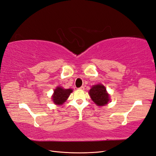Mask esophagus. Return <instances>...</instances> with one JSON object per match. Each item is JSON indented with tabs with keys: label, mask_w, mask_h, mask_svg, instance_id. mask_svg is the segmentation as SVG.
<instances>
[{
	"label": "esophagus",
	"mask_w": 156,
	"mask_h": 156,
	"mask_svg": "<svg viewBox=\"0 0 156 156\" xmlns=\"http://www.w3.org/2000/svg\"><path fill=\"white\" fill-rule=\"evenodd\" d=\"M79 89L80 90H84V86H81L80 87H79Z\"/></svg>",
	"instance_id": "34e87169"
}]
</instances>
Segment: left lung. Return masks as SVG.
I'll use <instances>...</instances> for the list:
<instances>
[{
  "label": "left lung",
  "instance_id": "1",
  "mask_svg": "<svg viewBox=\"0 0 156 156\" xmlns=\"http://www.w3.org/2000/svg\"><path fill=\"white\" fill-rule=\"evenodd\" d=\"M89 94L93 101L98 106L105 105L109 101V95L107 93L105 86L101 84L94 86L90 89Z\"/></svg>",
  "mask_w": 156,
  "mask_h": 156
}]
</instances>
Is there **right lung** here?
Listing matches in <instances>:
<instances>
[{
	"instance_id": "right-lung-1",
	"label": "right lung",
	"mask_w": 156,
	"mask_h": 156,
	"mask_svg": "<svg viewBox=\"0 0 156 156\" xmlns=\"http://www.w3.org/2000/svg\"><path fill=\"white\" fill-rule=\"evenodd\" d=\"M73 91L71 89H63L61 87H58L54 90L53 95V101L57 105H62L69 97L70 93Z\"/></svg>"
}]
</instances>
